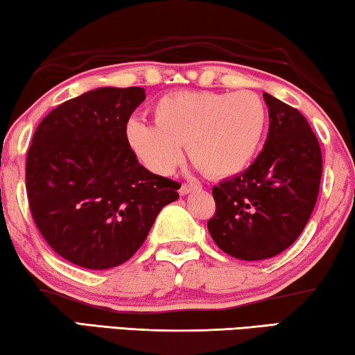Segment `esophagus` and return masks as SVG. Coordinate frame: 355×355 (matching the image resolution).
Masks as SVG:
<instances>
[{"instance_id":"1","label":"esophagus","mask_w":355,"mask_h":355,"mask_svg":"<svg viewBox=\"0 0 355 355\" xmlns=\"http://www.w3.org/2000/svg\"><path fill=\"white\" fill-rule=\"evenodd\" d=\"M197 189H198V184H193V182L182 184L181 189H179V193H181V195H187L189 192H192V190H197Z\"/></svg>"}]
</instances>
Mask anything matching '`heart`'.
Returning <instances> with one entry per match:
<instances>
[{
	"mask_svg": "<svg viewBox=\"0 0 355 355\" xmlns=\"http://www.w3.org/2000/svg\"><path fill=\"white\" fill-rule=\"evenodd\" d=\"M155 126L132 120L126 142L144 166L169 174L182 158V144L195 165L211 178L248 166L267 126L263 99L250 91H186L163 96L152 107Z\"/></svg>",
	"mask_w": 355,
	"mask_h": 355,
	"instance_id": "obj_1",
	"label": "heart"
}]
</instances>
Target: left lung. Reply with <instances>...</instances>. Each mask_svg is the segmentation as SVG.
Listing matches in <instances>:
<instances>
[{
	"mask_svg": "<svg viewBox=\"0 0 355 355\" xmlns=\"http://www.w3.org/2000/svg\"><path fill=\"white\" fill-rule=\"evenodd\" d=\"M264 101V148L246 171L213 187L216 213L208 220L214 243L243 261L272 258L295 243L322 179V150L304 115L267 92Z\"/></svg>",
	"mask_w": 355,
	"mask_h": 355,
	"instance_id": "left-lung-1",
	"label": "left lung"
}]
</instances>
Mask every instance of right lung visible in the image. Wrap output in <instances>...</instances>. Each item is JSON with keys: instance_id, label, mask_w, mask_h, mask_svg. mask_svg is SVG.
I'll use <instances>...</instances> for the list:
<instances>
[{"instance_id": "right-lung-1", "label": "right lung", "mask_w": 355, "mask_h": 355, "mask_svg": "<svg viewBox=\"0 0 355 355\" xmlns=\"http://www.w3.org/2000/svg\"><path fill=\"white\" fill-rule=\"evenodd\" d=\"M146 91L99 88L46 115L27 152L32 218L59 256L86 269L126 263L181 184L139 165L126 123Z\"/></svg>"}]
</instances>
